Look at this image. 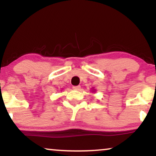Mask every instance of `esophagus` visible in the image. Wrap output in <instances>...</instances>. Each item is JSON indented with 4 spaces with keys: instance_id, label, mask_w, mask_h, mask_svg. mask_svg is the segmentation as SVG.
Wrapping results in <instances>:
<instances>
[{
    "instance_id": "obj_1",
    "label": "esophagus",
    "mask_w": 156,
    "mask_h": 156,
    "mask_svg": "<svg viewBox=\"0 0 156 156\" xmlns=\"http://www.w3.org/2000/svg\"><path fill=\"white\" fill-rule=\"evenodd\" d=\"M81 88L80 86H74L73 87H72V89H74V90H79Z\"/></svg>"
}]
</instances>
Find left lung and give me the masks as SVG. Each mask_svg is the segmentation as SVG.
Masks as SVG:
<instances>
[{"label": "left lung", "mask_w": 156, "mask_h": 156, "mask_svg": "<svg viewBox=\"0 0 156 156\" xmlns=\"http://www.w3.org/2000/svg\"><path fill=\"white\" fill-rule=\"evenodd\" d=\"M96 90H95V89H92V90H91V91H93V92H94V91H95Z\"/></svg>", "instance_id": "8db88e82"}]
</instances>
